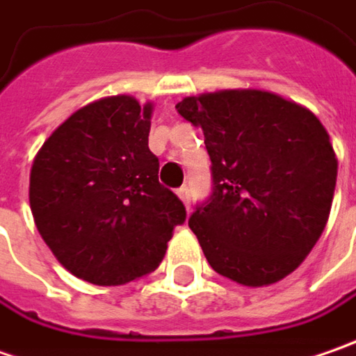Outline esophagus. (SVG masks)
Here are the masks:
<instances>
[{
  "label": "esophagus",
  "instance_id": "obj_1",
  "mask_svg": "<svg viewBox=\"0 0 356 356\" xmlns=\"http://www.w3.org/2000/svg\"><path fill=\"white\" fill-rule=\"evenodd\" d=\"M179 199L185 203V207H189V203H191V195H189V187L187 185H183V187H179L177 189Z\"/></svg>",
  "mask_w": 356,
  "mask_h": 356
}]
</instances>
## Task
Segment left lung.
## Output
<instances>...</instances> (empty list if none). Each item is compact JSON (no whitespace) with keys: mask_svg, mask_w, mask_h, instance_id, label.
I'll use <instances>...</instances> for the list:
<instances>
[{"mask_svg":"<svg viewBox=\"0 0 356 356\" xmlns=\"http://www.w3.org/2000/svg\"><path fill=\"white\" fill-rule=\"evenodd\" d=\"M175 109L203 131L213 163V195L189 219L209 265L243 286L285 279L329 221L339 161L325 125L263 89L191 95Z\"/></svg>","mask_w":356,"mask_h":356,"instance_id":"obj_1","label":"left lung"}]
</instances>
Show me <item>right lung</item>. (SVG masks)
Listing matches in <instances>:
<instances>
[{"label":"right lung","instance_id":"right-lung-1","mask_svg":"<svg viewBox=\"0 0 356 356\" xmlns=\"http://www.w3.org/2000/svg\"><path fill=\"white\" fill-rule=\"evenodd\" d=\"M153 103L111 95L87 103L55 129L29 173V207L55 259L87 283L125 285L159 267L179 197L157 179L149 151Z\"/></svg>","mask_w":356,"mask_h":356}]
</instances>
